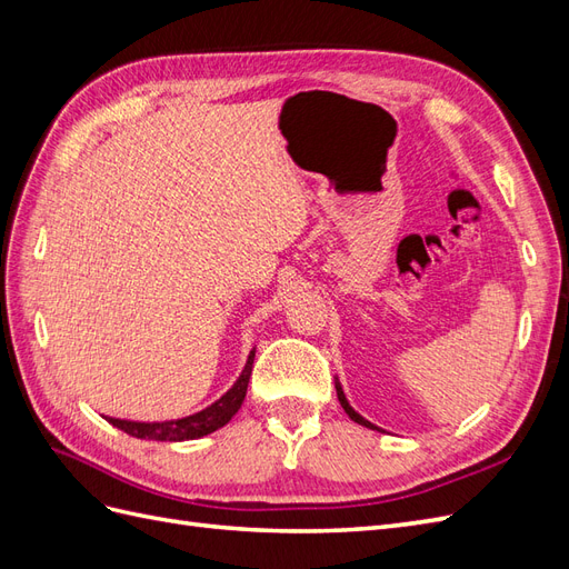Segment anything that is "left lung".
I'll return each mask as SVG.
<instances>
[{
    "label": "left lung",
    "mask_w": 569,
    "mask_h": 569,
    "mask_svg": "<svg viewBox=\"0 0 569 569\" xmlns=\"http://www.w3.org/2000/svg\"><path fill=\"white\" fill-rule=\"evenodd\" d=\"M335 387H337V399H339V403H341V408L347 410V416L353 420V422H358V425H363V427H368V429H377V432H382L380 427L377 425H372V422H368L363 416H358V412L351 408V403L347 401V393H343V389H341V385H339V380H335Z\"/></svg>",
    "instance_id": "1"
}]
</instances>
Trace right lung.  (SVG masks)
I'll return each mask as SVG.
<instances>
[{"label":"right lung","mask_w":569,"mask_h":569,"mask_svg":"<svg viewBox=\"0 0 569 569\" xmlns=\"http://www.w3.org/2000/svg\"><path fill=\"white\" fill-rule=\"evenodd\" d=\"M253 356H256V349H251V353L247 358V366H244L242 375L237 377V382L226 393H222L216 403L194 412V416H187L180 420H166V422H134V420H118V418H107V420L113 427L123 429L126 435L137 437V439H151V441L201 439L206 435L216 432V429H220L222 425H228L234 412L242 408L251 368H253Z\"/></svg>","instance_id":"add662e5"}]
</instances>
